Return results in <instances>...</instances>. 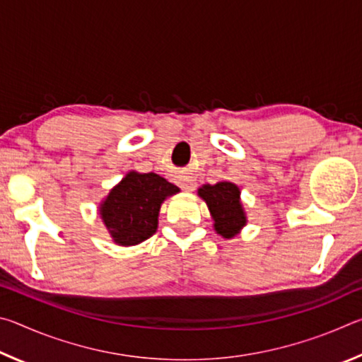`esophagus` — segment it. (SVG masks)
<instances>
[{"label": "esophagus", "instance_id": "1", "mask_svg": "<svg viewBox=\"0 0 362 362\" xmlns=\"http://www.w3.org/2000/svg\"><path fill=\"white\" fill-rule=\"evenodd\" d=\"M180 187L183 189H187V192H192V189H194V187H196V182L193 177H183V179L180 180Z\"/></svg>", "mask_w": 362, "mask_h": 362}]
</instances>
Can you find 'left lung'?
Listing matches in <instances>:
<instances>
[{"instance_id":"obj_1","label":"left lung","mask_w":362,"mask_h":362,"mask_svg":"<svg viewBox=\"0 0 362 362\" xmlns=\"http://www.w3.org/2000/svg\"><path fill=\"white\" fill-rule=\"evenodd\" d=\"M198 193L209 207L218 235L233 238L246 223V216L240 203V188L235 183L218 182L216 185H204Z\"/></svg>"}]
</instances>
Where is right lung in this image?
<instances>
[{"label":"right lung","instance_id":"add662e5","mask_svg":"<svg viewBox=\"0 0 362 362\" xmlns=\"http://www.w3.org/2000/svg\"><path fill=\"white\" fill-rule=\"evenodd\" d=\"M175 193L179 188L158 174H127L100 207L103 223L115 243L134 246L148 240L158 228L161 203Z\"/></svg>","mask_w":362,"mask_h":362}]
</instances>
